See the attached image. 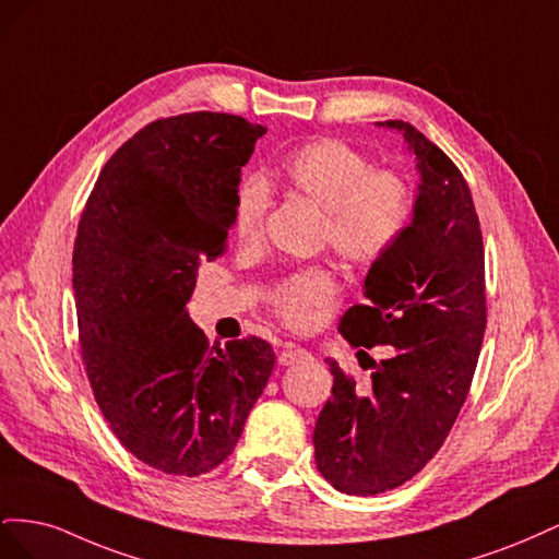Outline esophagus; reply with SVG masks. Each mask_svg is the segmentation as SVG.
Wrapping results in <instances>:
<instances>
[{
    "mask_svg": "<svg viewBox=\"0 0 559 559\" xmlns=\"http://www.w3.org/2000/svg\"><path fill=\"white\" fill-rule=\"evenodd\" d=\"M310 359V352L302 349L298 345H286L282 352H280V366H294V364H300Z\"/></svg>",
    "mask_w": 559,
    "mask_h": 559,
    "instance_id": "obj_1",
    "label": "esophagus"
}]
</instances>
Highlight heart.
Instances as JSON below:
<instances>
[{
  "instance_id": "heart-1",
  "label": "heart",
  "mask_w": 559,
  "mask_h": 559,
  "mask_svg": "<svg viewBox=\"0 0 559 559\" xmlns=\"http://www.w3.org/2000/svg\"><path fill=\"white\" fill-rule=\"evenodd\" d=\"M280 175L289 191L321 210L319 245L345 263L366 267L382 261L408 233L417 210L415 183L392 167H370L352 144L324 138L300 144L282 158ZM270 207V186L247 175L233 205V235L257 245ZM337 275L331 265H308L270 286L267 306L289 329H308L317 312L333 302Z\"/></svg>"
}]
</instances>
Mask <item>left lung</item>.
Returning <instances> with one entry per match:
<instances>
[{"label": "left lung", "instance_id": "obj_1", "mask_svg": "<svg viewBox=\"0 0 559 559\" xmlns=\"http://www.w3.org/2000/svg\"><path fill=\"white\" fill-rule=\"evenodd\" d=\"M401 130L421 173L417 210L396 249L373 263L366 302L337 324L359 349L385 359L368 384L329 361L333 396L314 427L321 476L345 495L370 497L411 480L443 448L468 396L487 326L483 230L464 175L405 121Z\"/></svg>", "mask_w": 559, "mask_h": 559}]
</instances>
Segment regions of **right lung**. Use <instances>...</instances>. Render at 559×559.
<instances>
[{"instance_id":"1","label":"right lung","mask_w":559,"mask_h":559,"mask_svg":"<svg viewBox=\"0 0 559 559\" xmlns=\"http://www.w3.org/2000/svg\"><path fill=\"white\" fill-rule=\"evenodd\" d=\"M263 134L233 114L158 118L107 160L81 212L72 282L91 389L121 445L170 476L226 460L275 368L263 337L210 345L186 312L200 261L226 251Z\"/></svg>"}]
</instances>
